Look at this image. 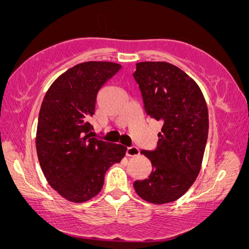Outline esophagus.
<instances>
[{"label": "esophagus", "mask_w": 249, "mask_h": 249, "mask_svg": "<svg viewBox=\"0 0 249 249\" xmlns=\"http://www.w3.org/2000/svg\"><path fill=\"white\" fill-rule=\"evenodd\" d=\"M139 154V148L136 147V146H130V147H127V151H125V155L127 156H137Z\"/></svg>", "instance_id": "1"}]
</instances>
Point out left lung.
<instances>
[{
    "label": "left lung",
    "mask_w": 249,
    "mask_h": 249,
    "mask_svg": "<svg viewBox=\"0 0 249 249\" xmlns=\"http://www.w3.org/2000/svg\"><path fill=\"white\" fill-rule=\"evenodd\" d=\"M144 110L162 122L155 149L141 151L152 163L147 179L137 180L139 197L153 204L180 198L198 176L209 134V112L198 85L168 62H139L132 73Z\"/></svg>",
    "instance_id": "1"
}]
</instances>
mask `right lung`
<instances>
[{
    "instance_id": "obj_1",
    "label": "right lung",
    "mask_w": 249,
    "mask_h": 249,
    "mask_svg": "<svg viewBox=\"0 0 249 249\" xmlns=\"http://www.w3.org/2000/svg\"><path fill=\"white\" fill-rule=\"evenodd\" d=\"M120 69L113 62L79 63L61 74L43 100L37 156L50 186L70 202L96 196L105 172L125 154L124 146L90 137L89 122L98 91Z\"/></svg>"
}]
</instances>
